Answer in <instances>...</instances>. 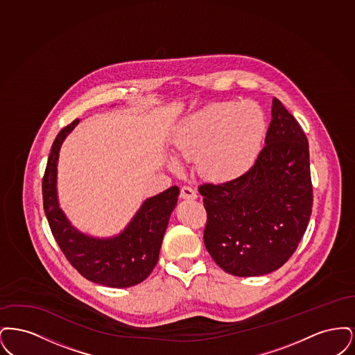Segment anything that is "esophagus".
<instances>
[{
	"instance_id": "esophagus-1",
	"label": "esophagus",
	"mask_w": 355,
	"mask_h": 355,
	"mask_svg": "<svg viewBox=\"0 0 355 355\" xmlns=\"http://www.w3.org/2000/svg\"><path fill=\"white\" fill-rule=\"evenodd\" d=\"M181 198L182 200H196L197 198V193L190 186H184L181 189Z\"/></svg>"
}]
</instances>
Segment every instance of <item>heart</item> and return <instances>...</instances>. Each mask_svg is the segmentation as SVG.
I'll use <instances>...</instances> for the list:
<instances>
[{"instance_id": "1", "label": "heart", "mask_w": 355, "mask_h": 355, "mask_svg": "<svg viewBox=\"0 0 355 355\" xmlns=\"http://www.w3.org/2000/svg\"><path fill=\"white\" fill-rule=\"evenodd\" d=\"M265 135L266 117L257 103L213 102L181 121L173 145L184 158L198 154L205 177L229 181L253 166ZM170 165L177 166L174 161Z\"/></svg>"}]
</instances>
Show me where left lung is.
Here are the masks:
<instances>
[{
	"instance_id": "8db88e82",
	"label": "left lung",
	"mask_w": 355,
	"mask_h": 355,
	"mask_svg": "<svg viewBox=\"0 0 355 355\" xmlns=\"http://www.w3.org/2000/svg\"><path fill=\"white\" fill-rule=\"evenodd\" d=\"M203 242L222 270L259 277L279 269L295 252L311 216L309 144L282 102L272 98L265 146L245 174L205 182Z\"/></svg>"
}]
</instances>
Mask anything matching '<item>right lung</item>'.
<instances>
[{
  "label": "right lung",
  "instance_id": "right-lung-1",
  "mask_svg": "<svg viewBox=\"0 0 355 355\" xmlns=\"http://www.w3.org/2000/svg\"><path fill=\"white\" fill-rule=\"evenodd\" d=\"M80 119L64 128L53 142L42 180L45 216L51 233L73 268L86 279L102 286H135L145 281L157 265L170 216L180 187L146 198L119 234L96 236L77 229L61 209L57 190L60 150Z\"/></svg>",
  "mask_w": 355,
  "mask_h": 355
}]
</instances>
